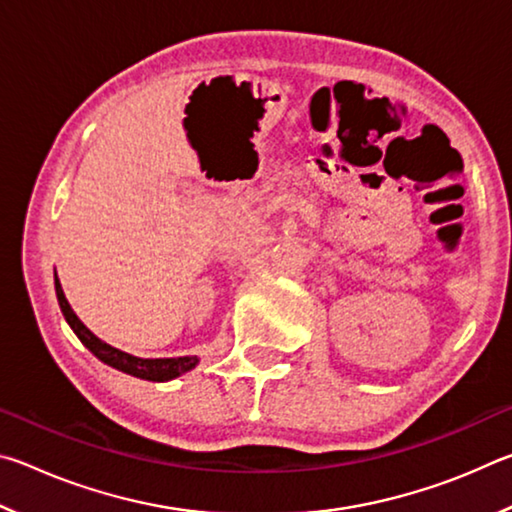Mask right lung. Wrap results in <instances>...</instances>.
Here are the masks:
<instances>
[{
  "label": "right lung",
  "instance_id": "obj_1",
  "mask_svg": "<svg viewBox=\"0 0 512 512\" xmlns=\"http://www.w3.org/2000/svg\"><path fill=\"white\" fill-rule=\"evenodd\" d=\"M54 284H56V298H58L60 311H63V316H65V320L69 323V327L74 329V334L79 336L81 343L99 361L108 363V366L117 368L121 372H126V375H133V377H140V379H149V381H169V379H176L180 375H185L187 370L196 368V363H198L196 357L142 359V357H133V354L112 348V345H108L106 341H101L99 336H94L90 329L81 323L79 316L74 314V309L69 307V302L65 298L63 287H60L56 273H54Z\"/></svg>",
  "mask_w": 512,
  "mask_h": 512
}]
</instances>
